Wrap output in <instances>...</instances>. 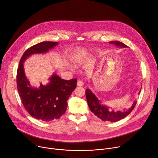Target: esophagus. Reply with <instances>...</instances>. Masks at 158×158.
<instances>
[{
    "instance_id": "34e87169",
    "label": "esophagus",
    "mask_w": 158,
    "mask_h": 158,
    "mask_svg": "<svg viewBox=\"0 0 158 158\" xmlns=\"http://www.w3.org/2000/svg\"><path fill=\"white\" fill-rule=\"evenodd\" d=\"M77 86H82V85H84V82H82V81H78L77 82Z\"/></svg>"
}]
</instances>
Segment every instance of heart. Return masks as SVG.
Instances as JSON below:
<instances>
[{
    "label": "heart",
    "mask_w": 158,
    "mask_h": 158,
    "mask_svg": "<svg viewBox=\"0 0 158 158\" xmlns=\"http://www.w3.org/2000/svg\"><path fill=\"white\" fill-rule=\"evenodd\" d=\"M91 51V49H79L74 54L71 56L72 62L76 66L80 65L82 59H84V55L88 52Z\"/></svg>",
    "instance_id": "1"
}]
</instances>
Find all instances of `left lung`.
Segmentation results:
<instances>
[{
	"label": "left lung",
	"mask_w": 158,
	"mask_h": 158,
	"mask_svg": "<svg viewBox=\"0 0 158 158\" xmlns=\"http://www.w3.org/2000/svg\"><path fill=\"white\" fill-rule=\"evenodd\" d=\"M110 44L115 45L120 48L128 47L126 45L118 41H112L110 42ZM85 96H86L88 104L91 111L93 112L98 118L105 122H114L123 119L131 113L137 103V101H135L130 108L124 110L123 111H114V110L110 111L108 107L102 104L101 102L89 89H86L85 90Z\"/></svg>",
	"instance_id": "obj_1"
}]
</instances>
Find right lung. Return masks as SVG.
Returning <instances> with one entry per match:
<instances>
[{"label":"right lung","mask_w":158,"mask_h":158,"mask_svg":"<svg viewBox=\"0 0 158 158\" xmlns=\"http://www.w3.org/2000/svg\"><path fill=\"white\" fill-rule=\"evenodd\" d=\"M59 44L55 41H43L28 48L23 53L17 71V86L25 110L36 119L49 122L58 119L65 113L67 100L77 85V79L64 80L55 73L47 85L39 88L31 85L27 79L23 64L33 54L45 53Z\"/></svg>","instance_id":"1"}]
</instances>
